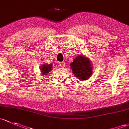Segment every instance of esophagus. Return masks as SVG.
<instances>
[{
    "label": "esophagus",
    "mask_w": 129,
    "mask_h": 129,
    "mask_svg": "<svg viewBox=\"0 0 129 129\" xmlns=\"http://www.w3.org/2000/svg\"><path fill=\"white\" fill-rule=\"evenodd\" d=\"M59 66H60L61 67H63V66H64V62H61V63H59Z\"/></svg>",
    "instance_id": "1"
}]
</instances>
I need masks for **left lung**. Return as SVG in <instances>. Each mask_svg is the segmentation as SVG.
Masks as SVG:
<instances>
[{"mask_svg":"<svg viewBox=\"0 0 129 129\" xmlns=\"http://www.w3.org/2000/svg\"><path fill=\"white\" fill-rule=\"evenodd\" d=\"M70 66L74 76L79 80H87L92 74V67L89 59L82 55L76 56Z\"/></svg>","mask_w":129,"mask_h":129,"instance_id":"left-lung-1","label":"left lung"}]
</instances>
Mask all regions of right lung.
<instances>
[{"mask_svg":"<svg viewBox=\"0 0 129 129\" xmlns=\"http://www.w3.org/2000/svg\"><path fill=\"white\" fill-rule=\"evenodd\" d=\"M51 68H52V64H44L40 66L41 72L42 73L43 76L44 75L45 76H47V74L50 73Z\"/></svg>","mask_w":129,"mask_h":129,"instance_id":"obj_1","label":"right lung"}]
</instances>
